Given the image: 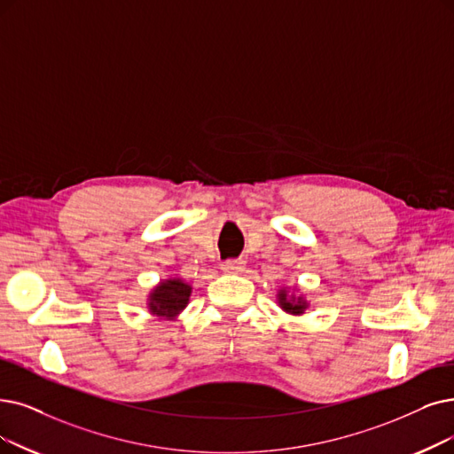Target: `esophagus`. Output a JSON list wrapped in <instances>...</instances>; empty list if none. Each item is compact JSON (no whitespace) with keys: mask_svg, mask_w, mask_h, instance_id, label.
Wrapping results in <instances>:
<instances>
[{"mask_svg":"<svg viewBox=\"0 0 454 454\" xmlns=\"http://www.w3.org/2000/svg\"><path fill=\"white\" fill-rule=\"evenodd\" d=\"M244 268V261L242 259H227L222 262V270L229 271V274H234V271H240Z\"/></svg>","mask_w":454,"mask_h":454,"instance_id":"esophagus-1","label":"esophagus"}]
</instances>
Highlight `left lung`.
Wrapping results in <instances>:
<instances>
[{"mask_svg": "<svg viewBox=\"0 0 454 454\" xmlns=\"http://www.w3.org/2000/svg\"><path fill=\"white\" fill-rule=\"evenodd\" d=\"M279 303H281V307L285 311H288V313H294V315H300L301 311H303V303L298 300L296 303H293V301H288L286 300V294L285 293H281L279 294Z\"/></svg>", "mask_w": 454, "mask_h": 454, "instance_id": "obj_1", "label": "left lung"}]
</instances>
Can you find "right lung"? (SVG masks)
<instances>
[{
  "instance_id": "obj_1",
  "label": "right lung",
  "mask_w": 454,
  "mask_h": 454,
  "mask_svg": "<svg viewBox=\"0 0 454 454\" xmlns=\"http://www.w3.org/2000/svg\"><path fill=\"white\" fill-rule=\"evenodd\" d=\"M190 293H192L190 285L183 283L180 279H168L153 293L151 309L154 315H160V317H173L178 311L184 309Z\"/></svg>"
}]
</instances>
